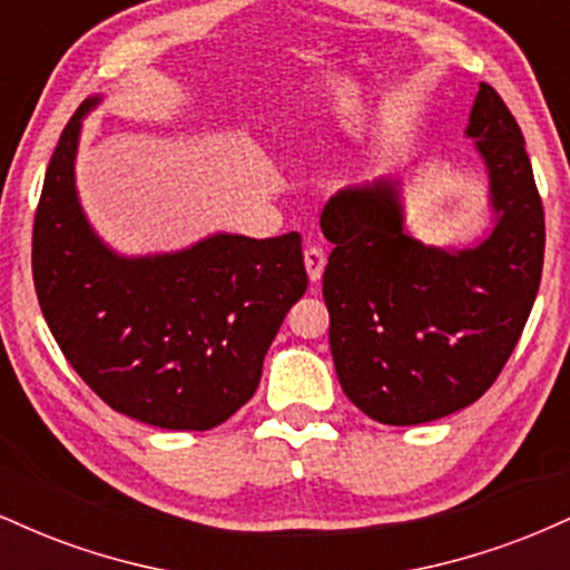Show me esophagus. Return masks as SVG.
Wrapping results in <instances>:
<instances>
[{"mask_svg": "<svg viewBox=\"0 0 570 570\" xmlns=\"http://www.w3.org/2000/svg\"><path fill=\"white\" fill-rule=\"evenodd\" d=\"M324 265H326L324 248L307 246L305 248V271H307V278H311L313 284H316V281L324 276Z\"/></svg>", "mask_w": 570, "mask_h": 570, "instance_id": "obj_1", "label": "esophagus"}]
</instances>
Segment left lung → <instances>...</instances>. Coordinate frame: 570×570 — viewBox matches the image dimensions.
<instances>
[{"mask_svg": "<svg viewBox=\"0 0 570 570\" xmlns=\"http://www.w3.org/2000/svg\"><path fill=\"white\" fill-rule=\"evenodd\" d=\"M466 136L488 171L493 230L440 248L404 227L402 181L343 189L322 212L330 348L345 396L385 426L474 404L512 356L544 265V208L525 139L482 82Z\"/></svg>", "mask_w": 570, "mask_h": 570, "instance_id": "1", "label": "left lung"}]
</instances>
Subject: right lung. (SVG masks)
Returning <instances> with one entry per match:
<instances>
[{
	"label": "right lung",
	"instance_id": "obj_1",
	"mask_svg": "<svg viewBox=\"0 0 570 570\" xmlns=\"http://www.w3.org/2000/svg\"><path fill=\"white\" fill-rule=\"evenodd\" d=\"M88 98L45 174L31 238L42 316L77 375L109 407L171 431L225 423L257 391L265 353L307 289L303 238L217 233L189 248L120 257L77 198Z\"/></svg>",
	"mask_w": 570,
	"mask_h": 570
}]
</instances>
